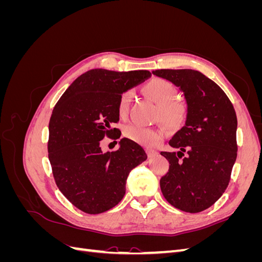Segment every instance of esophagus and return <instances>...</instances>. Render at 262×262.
<instances>
[{"label":"esophagus","mask_w":262,"mask_h":262,"mask_svg":"<svg viewBox=\"0 0 262 262\" xmlns=\"http://www.w3.org/2000/svg\"><path fill=\"white\" fill-rule=\"evenodd\" d=\"M146 153H147V156H148L149 158H152V157H154V156L157 155L156 150H153V149H146Z\"/></svg>","instance_id":"obj_1"}]
</instances>
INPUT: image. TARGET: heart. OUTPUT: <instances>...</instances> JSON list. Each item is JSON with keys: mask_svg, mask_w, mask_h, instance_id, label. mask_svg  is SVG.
Returning <instances> with one entry per match:
<instances>
[{"mask_svg": "<svg viewBox=\"0 0 262 262\" xmlns=\"http://www.w3.org/2000/svg\"><path fill=\"white\" fill-rule=\"evenodd\" d=\"M143 92L156 104V117L165 125L169 128H177L185 121L187 107L184 102L172 100L176 96V89L169 81L164 80V78H153L143 86ZM131 97L132 93L130 91H125L119 96L117 112L120 117L125 116ZM123 136L139 145L146 148H154L163 141L165 134L161 129L126 125L123 129Z\"/></svg>", "mask_w": 262, "mask_h": 262, "instance_id": "1", "label": "heart"}]
</instances>
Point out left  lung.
Segmentation results:
<instances>
[{
    "mask_svg": "<svg viewBox=\"0 0 262 262\" xmlns=\"http://www.w3.org/2000/svg\"><path fill=\"white\" fill-rule=\"evenodd\" d=\"M184 92L186 123L169 141L176 152H161L169 169L161 178L163 195L189 213L207 210L224 193L237 157V118L221 87L199 71L156 70Z\"/></svg>",
    "mask_w": 262,
    "mask_h": 262,
    "instance_id": "1",
    "label": "left lung"
}]
</instances>
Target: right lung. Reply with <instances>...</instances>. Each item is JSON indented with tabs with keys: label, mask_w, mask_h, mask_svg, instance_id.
<instances>
[{
	"label": "right lung",
	"mask_w": 262,
	"mask_h": 262,
	"mask_svg": "<svg viewBox=\"0 0 262 262\" xmlns=\"http://www.w3.org/2000/svg\"><path fill=\"white\" fill-rule=\"evenodd\" d=\"M149 71L116 72L94 69L78 76L54 106L49 122L48 153L60 191L89 214L106 212L122 200L129 172L144 162L145 150L123 138L115 152L102 153L100 141L117 140L120 95L143 82Z\"/></svg>",
	"instance_id": "right-lung-1"
}]
</instances>
